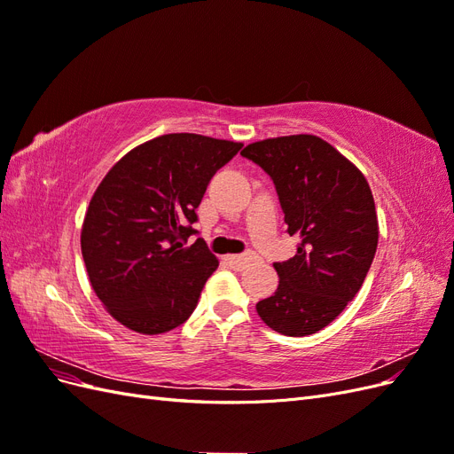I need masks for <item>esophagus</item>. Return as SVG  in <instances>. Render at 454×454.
<instances>
[{"mask_svg":"<svg viewBox=\"0 0 454 454\" xmlns=\"http://www.w3.org/2000/svg\"><path fill=\"white\" fill-rule=\"evenodd\" d=\"M225 261H227V263H229L232 269L242 270V269H246V267H248V265L252 263L254 255H227Z\"/></svg>","mask_w":454,"mask_h":454,"instance_id":"obj_1","label":"esophagus"}]
</instances>
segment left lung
Listing matches in <instances>:
<instances>
[{
    "label": "left lung",
    "mask_w": 454,
    "mask_h": 454,
    "mask_svg": "<svg viewBox=\"0 0 454 454\" xmlns=\"http://www.w3.org/2000/svg\"><path fill=\"white\" fill-rule=\"evenodd\" d=\"M240 155L272 177L287 232L301 240L292 259L274 263L280 282L257 314L277 333L312 335L345 310L373 263V193L358 167L318 136H278Z\"/></svg>",
    "instance_id": "8db88e82"
}]
</instances>
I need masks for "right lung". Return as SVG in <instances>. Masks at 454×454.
<instances>
[{
  "label": "right lung",
  "instance_id": "right-lung-1",
  "mask_svg": "<svg viewBox=\"0 0 454 454\" xmlns=\"http://www.w3.org/2000/svg\"><path fill=\"white\" fill-rule=\"evenodd\" d=\"M240 142L177 132L117 160L94 191L81 252L106 310L142 335H159L193 314L219 261L195 235V210L212 176Z\"/></svg>",
  "mask_w": 454,
  "mask_h": 454
}]
</instances>
